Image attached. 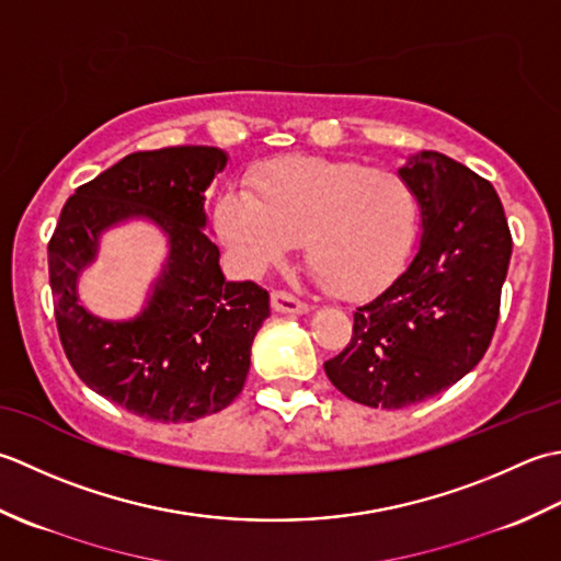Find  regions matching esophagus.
Wrapping results in <instances>:
<instances>
[{
  "label": "esophagus",
  "mask_w": 561,
  "mask_h": 561,
  "mask_svg": "<svg viewBox=\"0 0 561 561\" xmlns=\"http://www.w3.org/2000/svg\"><path fill=\"white\" fill-rule=\"evenodd\" d=\"M271 307L276 312H285V314H305V312H310V305L302 302V300H297V297L293 293H288V290L271 293Z\"/></svg>",
  "instance_id": "1"
}]
</instances>
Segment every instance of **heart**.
<instances>
[{
    "label": "heart",
    "instance_id": "heart-1",
    "mask_svg": "<svg viewBox=\"0 0 561 561\" xmlns=\"http://www.w3.org/2000/svg\"><path fill=\"white\" fill-rule=\"evenodd\" d=\"M227 191L215 227L261 273L302 242L305 266L339 297H363L394 276L416 232V196L390 169L322 157H276Z\"/></svg>",
    "mask_w": 561,
    "mask_h": 561
}]
</instances>
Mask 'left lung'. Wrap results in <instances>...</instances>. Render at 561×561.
Segmentation results:
<instances>
[{
    "mask_svg": "<svg viewBox=\"0 0 561 561\" xmlns=\"http://www.w3.org/2000/svg\"><path fill=\"white\" fill-rule=\"evenodd\" d=\"M421 205L416 256L353 312V336L324 373L365 407L402 409L440 394L482 360L499 322L513 239L494 186L440 152L399 169Z\"/></svg>",
    "mask_w": 561,
    "mask_h": 561,
    "instance_id": "left-lung-1",
    "label": "left lung"
}]
</instances>
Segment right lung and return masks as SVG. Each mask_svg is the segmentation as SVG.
I'll list each match as a JSON object with an SVG mask.
<instances>
[{
    "label": "right lung",
    "mask_w": 561,
    "mask_h": 561,
    "mask_svg": "<svg viewBox=\"0 0 561 561\" xmlns=\"http://www.w3.org/2000/svg\"><path fill=\"white\" fill-rule=\"evenodd\" d=\"M225 164L222 150L203 145L133 152L75 191L48 242L65 356L79 380L135 416L179 424L232 404L271 314L261 285L225 280L220 251L203 232V193ZM128 216L163 227L170 259L146 310L128 323H106L78 305L76 278L93 260L100 232Z\"/></svg>",
    "instance_id": "1"
}]
</instances>
